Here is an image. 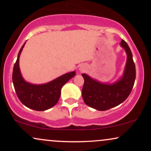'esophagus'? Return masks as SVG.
<instances>
[{"instance_id": "obj_1", "label": "esophagus", "mask_w": 151, "mask_h": 151, "mask_svg": "<svg viewBox=\"0 0 151 151\" xmlns=\"http://www.w3.org/2000/svg\"><path fill=\"white\" fill-rule=\"evenodd\" d=\"M85 67H80V68H79V70H80L81 71H84V70H85Z\"/></svg>"}]
</instances>
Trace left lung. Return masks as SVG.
Segmentation results:
<instances>
[{"instance_id":"1","label":"left lung","mask_w":151,"mask_h":151,"mask_svg":"<svg viewBox=\"0 0 151 151\" xmlns=\"http://www.w3.org/2000/svg\"><path fill=\"white\" fill-rule=\"evenodd\" d=\"M121 46L126 50L127 60L123 77L114 84H103L82 74L84 79L81 94L84 103L99 111H106L124 102L131 93L136 79V67L129 45L124 40Z\"/></svg>"}]
</instances>
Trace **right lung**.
Returning a JSON list of instances; mask_svg holds the SVG:
<instances>
[{"instance_id":"right-lung-1","label":"right lung","mask_w":151,"mask_h":151,"mask_svg":"<svg viewBox=\"0 0 151 151\" xmlns=\"http://www.w3.org/2000/svg\"><path fill=\"white\" fill-rule=\"evenodd\" d=\"M25 42L19 51L13 71V83L17 96L25 106L35 111H45L54 106L59 101L61 89L75 72H69L44 84H32L23 79L19 67V58Z\"/></svg>"}]
</instances>
